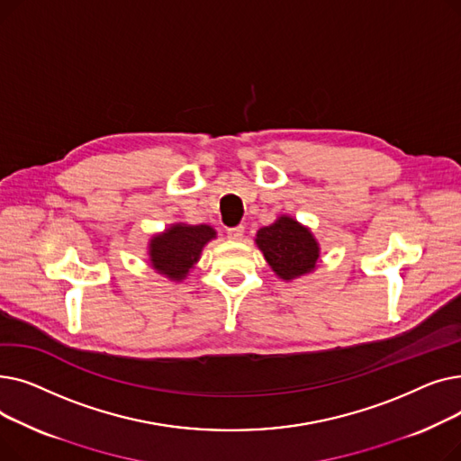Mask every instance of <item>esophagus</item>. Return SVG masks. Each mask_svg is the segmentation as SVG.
Segmentation results:
<instances>
[{"label": "esophagus", "mask_w": 461, "mask_h": 461, "mask_svg": "<svg viewBox=\"0 0 461 461\" xmlns=\"http://www.w3.org/2000/svg\"><path fill=\"white\" fill-rule=\"evenodd\" d=\"M243 233H245V226H235V228L228 230V237L231 240H240V239H243Z\"/></svg>", "instance_id": "34e87169"}]
</instances>
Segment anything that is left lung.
<instances>
[{
    "label": "left lung",
    "mask_w": 461,
    "mask_h": 461,
    "mask_svg": "<svg viewBox=\"0 0 461 461\" xmlns=\"http://www.w3.org/2000/svg\"><path fill=\"white\" fill-rule=\"evenodd\" d=\"M256 245L282 280H295L316 269L320 245L313 233L292 216H278L256 235Z\"/></svg>",
    "instance_id": "8db88e82"
}]
</instances>
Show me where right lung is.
I'll return each mask as SVG.
<instances>
[{
  "mask_svg": "<svg viewBox=\"0 0 461 461\" xmlns=\"http://www.w3.org/2000/svg\"><path fill=\"white\" fill-rule=\"evenodd\" d=\"M214 237L216 231L207 224H172L149 240L151 267L169 280L181 282L194 269L203 247Z\"/></svg>",
  "mask_w": 461,
  "mask_h": 461,
  "instance_id": "1",
  "label": "right lung"
}]
</instances>
